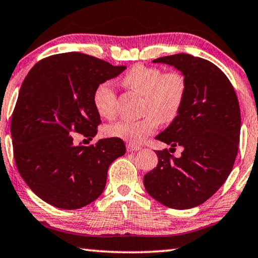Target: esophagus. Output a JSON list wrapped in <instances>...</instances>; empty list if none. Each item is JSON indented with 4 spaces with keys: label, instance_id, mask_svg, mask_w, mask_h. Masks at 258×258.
Masks as SVG:
<instances>
[{
    "label": "esophagus",
    "instance_id": "obj_1",
    "mask_svg": "<svg viewBox=\"0 0 258 258\" xmlns=\"http://www.w3.org/2000/svg\"><path fill=\"white\" fill-rule=\"evenodd\" d=\"M141 147L138 145H134V144H126V151L133 152V151H140Z\"/></svg>",
    "mask_w": 258,
    "mask_h": 258
}]
</instances>
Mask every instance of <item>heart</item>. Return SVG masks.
<instances>
[{"label": "heart", "instance_id": "b5f03b06", "mask_svg": "<svg viewBox=\"0 0 258 258\" xmlns=\"http://www.w3.org/2000/svg\"><path fill=\"white\" fill-rule=\"evenodd\" d=\"M123 84L144 95L143 113L140 120H120L107 126L109 136L129 144H141L159 123H170L178 116L187 92V81L180 72L164 73L158 67L136 65L123 77ZM93 101L103 117L116 113L117 96L114 85L106 81L96 87Z\"/></svg>", "mask_w": 258, "mask_h": 258}]
</instances>
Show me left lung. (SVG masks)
Instances as JSON below:
<instances>
[{
	"label": "left lung",
	"mask_w": 258,
	"mask_h": 258,
	"mask_svg": "<svg viewBox=\"0 0 258 258\" xmlns=\"http://www.w3.org/2000/svg\"><path fill=\"white\" fill-rule=\"evenodd\" d=\"M152 62L173 66L187 81L178 116L156 136L171 149L182 147L177 158L167 149L156 151L158 164L144 175L145 191L164 206L188 210L221 187L238 150L241 113L237 96L225 73L206 59L178 53Z\"/></svg>",
	"instance_id": "1"
}]
</instances>
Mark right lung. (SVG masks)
Returning <instances> with one entry per match:
<instances>
[{"label": "right lung", "mask_w": 258, "mask_h": 258, "mask_svg": "<svg viewBox=\"0 0 258 258\" xmlns=\"http://www.w3.org/2000/svg\"><path fill=\"white\" fill-rule=\"evenodd\" d=\"M125 69L67 52L37 62L25 77L11 118L14 157L21 177L45 203L78 210L101 196L108 167L125 154L124 142L110 137L74 145L71 134L96 135L95 89Z\"/></svg>", "instance_id": "obj_1"}]
</instances>
